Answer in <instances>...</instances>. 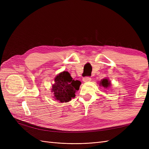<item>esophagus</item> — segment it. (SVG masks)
Listing matches in <instances>:
<instances>
[{
	"label": "esophagus",
	"instance_id": "esophagus-1",
	"mask_svg": "<svg viewBox=\"0 0 149 149\" xmlns=\"http://www.w3.org/2000/svg\"><path fill=\"white\" fill-rule=\"evenodd\" d=\"M91 80V78L90 77H84L83 78V82H87V81H90Z\"/></svg>",
	"mask_w": 149,
	"mask_h": 149
}]
</instances>
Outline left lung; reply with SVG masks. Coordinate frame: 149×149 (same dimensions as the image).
<instances>
[{
	"mask_svg": "<svg viewBox=\"0 0 149 149\" xmlns=\"http://www.w3.org/2000/svg\"><path fill=\"white\" fill-rule=\"evenodd\" d=\"M100 86H102L104 88H109L111 86V83L110 82V81L109 80V79L107 78H105L101 79V81L100 83Z\"/></svg>",
	"mask_w": 149,
	"mask_h": 149,
	"instance_id": "1",
	"label": "left lung"
}]
</instances>
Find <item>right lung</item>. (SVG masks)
Wrapping results in <instances>:
<instances>
[{
  "label": "right lung",
  "mask_w": 149,
  "mask_h": 149,
  "mask_svg": "<svg viewBox=\"0 0 149 149\" xmlns=\"http://www.w3.org/2000/svg\"><path fill=\"white\" fill-rule=\"evenodd\" d=\"M81 83L73 79L69 72L63 71L55 78V83L52 85L53 97L59 102H68L76 96Z\"/></svg>",
  "instance_id": "right-lung-1"
}]
</instances>
